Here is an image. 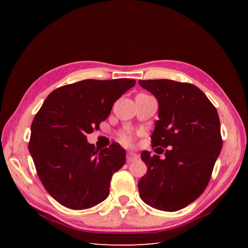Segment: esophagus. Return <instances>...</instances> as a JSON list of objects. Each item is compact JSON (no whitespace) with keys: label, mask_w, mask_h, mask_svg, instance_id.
Masks as SVG:
<instances>
[{"label":"esophagus","mask_w":248,"mask_h":248,"mask_svg":"<svg viewBox=\"0 0 248 248\" xmlns=\"http://www.w3.org/2000/svg\"><path fill=\"white\" fill-rule=\"evenodd\" d=\"M139 158V155L137 153H133V152H128L126 154V159H127V162H131V161H134L137 160Z\"/></svg>","instance_id":"34e87169"}]
</instances>
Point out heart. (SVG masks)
I'll use <instances>...</instances> for the list:
<instances>
[{
  "label": "heart",
  "instance_id": "1",
  "mask_svg": "<svg viewBox=\"0 0 248 248\" xmlns=\"http://www.w3.org/2000/svg\"><path fill=\"white\" fill-rule=\"evenodd\" d=\"M119 139L122 144H124L126 146H130V145H132V142L134 140V136L130 131H124L120 134Z\"/></svg>",
  "mask_w": 248,
  "mask_h": 248
}]
</instances>
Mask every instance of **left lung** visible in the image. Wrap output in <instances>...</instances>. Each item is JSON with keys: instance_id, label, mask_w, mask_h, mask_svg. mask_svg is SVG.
Returning a JSON list of instances; mask_svg holds the SVG:
<instances>
[{"instance_id": "left-lung-1", "label": "left lung", "mask_w": 248, "mask_h": 248, "mask_svg": "<svg viewBox=\"0 0 248 248\" xmlns=\"http://www.w3.org/2000/svg\"><path fill=\"white\" fill-rule=\"evenodd\" d=\"M139 84L158 101L152 146L168 148L164 159L148 151L140 154L147 174L139 181L140 196L155 209L178 211L196 201L210 181L222 147L219 117L207 96L188 82L148 79Z\"/></svg>"}]
</instances>
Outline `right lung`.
<instances>
[{
  "label": "right lung",
  "instance_id": "right-lung-1",
  "mask_svg": "<svg viewBox=\"0 0 248 248\" xmlns=\"http://www.w3.org/2000/svg\"><path fill=\"white\" fill-rule=\"evenodd\" d=\"M134 85L128 78L80 80L52 91L36 114L29 151L44 188L61 205L82 210L108 197L126 152L118 142L98 151L86 136L99 128L114 102Z\"/></svg>",
  "mask_w": 248,
  "mask_h": 248
}]
</instances>
